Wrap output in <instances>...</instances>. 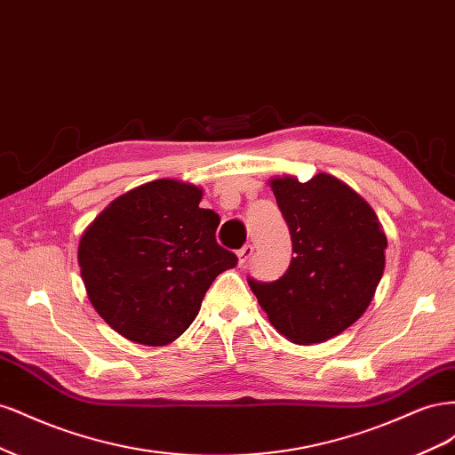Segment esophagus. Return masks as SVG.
<instances>
[{
    "label": "esophagus",
    "mask_w": 455,
    "mask_h": 455,
    "mask_svg": "<svg viewBox=\"0 0 455 455\" xmlns=\"http://www.w3.org/2000/svg\"><path fill=\"white\" fill-rule=\"evenodd\" d=\"M252 252H254L252 244H244L243 249L237 252V258H239V266H244L246 261H249V258L252 256Z\"/></svg>",
    "instance_id": "1"
}]
</instances>
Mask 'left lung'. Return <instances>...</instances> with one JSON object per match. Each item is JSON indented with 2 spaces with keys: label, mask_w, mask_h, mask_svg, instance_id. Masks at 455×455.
I'll use <instances>...</instances> for the list:
<instances>
[{
  "label": "left lung",
  "mask_w": 455,
  "mask_h": 455,
  "mask_svg": "<svg viewBox=\"0 0 455 455\" xmlns=\"http://www.w3.org/2000/svg\"><path fill=\"white\" fill-rule=\"evenodd\" d=\"M269 186L291 229L294 258L279 281L249 284L281 336L298 346L323 343L368 309L387 237L374 209L332 174L307 182L273 176Z\"/></svg>",
  "instance_id": "obj_1"
}]
</instances>
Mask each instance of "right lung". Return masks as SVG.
<instances>
[{
	"mask_svg": "<svg viewBox=\"0 0 455 455\" xmlns=\"http://www.w3.org/2000/svg\"><path fill=\"white\" fill-rule=\"evenodd\" d=\"M203 188L159 178L119 196L79 239L89 301L117 334L149 347L180 338L237 256L216 243Z\"/></svg>",
	"mask_w": 455,
	"mask_h": 455,
	"instance_id": "obj_1",
	"label": "right lung"
}]
</instances>
